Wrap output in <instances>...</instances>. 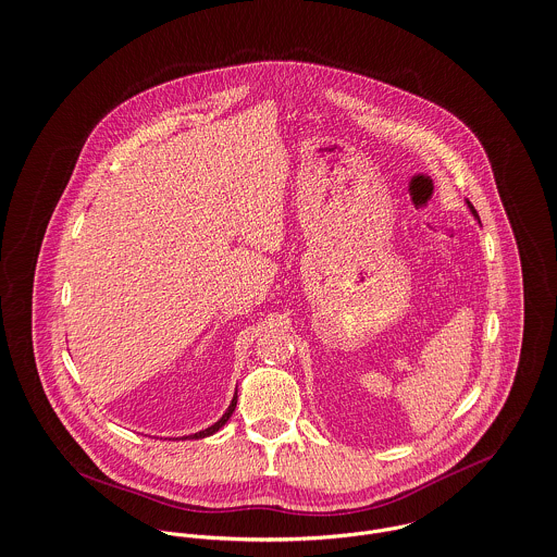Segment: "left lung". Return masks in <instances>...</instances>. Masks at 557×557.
Returning a JSON list of instances; mask_svg holds the SVG:
<instances>
[{
    "instance_id": "obj_1",
    "label": "left lung",
    "mask_w": 557,
    "mask_h": 557,
    "mask_svg": "<svg viewBox=\"0 0 557 557\" xmlns=\"http://www.w3.org/2000/svg\"><path fill=\"white\" fill-rule=\"evenodd\" d=\"M468 207H470V211H472V213H474V218H479V213H476V209H474V207H472V205H470V202H468Z\"/></svg>"
}]
</instances>
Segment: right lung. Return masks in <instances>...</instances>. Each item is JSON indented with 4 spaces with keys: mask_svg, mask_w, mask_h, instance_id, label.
I'll list each match as a JSON object with an SVG mask.
<instances>
[{
    "mask_svg": "<svg viewBox=\"0 0 557 557\" xmlns=\"http://www.w3.org/2000/svg\"><path fill=\"white\" fill-rule=\"evenodd\" d=\"M235 408H237V393H235V397H233V404L228 406V410H226V414L215 423V425H211V428H207V430H202V432L194 433V435H189V437H194V440H198V437H207V435H213V433L218 432V430H222L224 425H226V421L233 417V412H235Z\"/></svg>",
    "mask_w": 557,
    "mask_h": 557,
    "instance_id": "obj_1",
    "label": "right lung"
}]
</instances>
